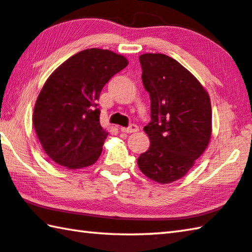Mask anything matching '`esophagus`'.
<instances>
[{"label": "esophagus", "mask_w": 252, "mask_h": 252, "mask_svg": "<svg viewBox=\"0 0 252 252\" xmlns=\"http://www.w3.org/2000/svg\"><path fill=\"white\" fill-rule=\"evenodd\" d=\"M138 130H139V127L135 125H131L127 127H121V131L126 132V133H132V132H136Z\"/></svg>", "instance_id": "34e87169"}]
</instances>
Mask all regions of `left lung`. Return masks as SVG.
Instances as JSON below:
<instances>
[{
    "instance_id": "obj_1",
    "label": "left lung",
    "mask_w": 252,
    "mask_h": 252,
    "mask_svg": "<svg viewBox=\"0 0 252 252\" xmlns=\"http://www.w3.org/2000/svg\"><path fill=\"white\" fill-rule=\"evenodd\" d=\"M142 82L151 100V121L143 127L150 148L138 158L144 176L159 183L182 178L208 147L211 103L199 81L161 53L140 55Z\"/></svg>"
}]
</instances>
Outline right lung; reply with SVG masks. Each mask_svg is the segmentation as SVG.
I'll use <instances>...</instances> for the list:
<instances>
[{"instance_id": "right-lung-1", "label": "right lung", "mask_w": 252, "mask_h": 252, "mask_svg": "<svg viewBox=\"0 0 252 252\" xmlns=\"http://www.w3.org/2000/svg\"><path fill=\"white\" fill-rule=\"evenodd\" d=\"M127 60L109 50L88 49L67 59L46 80L37 96L33 126L42 148L67 169L99 159L108 136L100 125V93Z\"/></svg>"}]
</instances>
